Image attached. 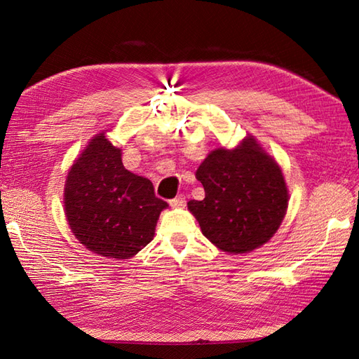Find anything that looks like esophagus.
I'll list each match as a JSON object with an SVG mask.
<instances>
[{
	"label": "esophagus",
	"instance_id": "esophagus-1",
	"mask_svg": "<svg viewBox=\"0 0 359 359\" xmlns=\"http://www.w3.org/2000/svg\"><path fill=\"white\" fill-rule=\"evenodd\" d=\"M186 202L187 201H186V196H184V194H180V196L169 201L170 206H173V208H184V206H186Z\"/></svg>",
	"mask_w": 359,
	"mask_h": 359
}]
</instances>
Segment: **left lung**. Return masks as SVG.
I'll use <instances>...</instances> for the list:
<instances>
[{
  "instance_id": "1",
  "label": "left lung",
  "mask_w": 359,
  "mask_h": 359,
  "mask_svg": "<svg viewBox=\"0 0 359 359\" xmlns=\"http://www.w3.org/2000/svg\"><path fill=\"white\" fill-rule=\"evenodd\" d=\"M205 198L190 201L202 233L223 252L241 255L271 240L287 210V187L276 160L247 136L233 149L219 148L196 170Z\"/></svg>"
}]
</instances>
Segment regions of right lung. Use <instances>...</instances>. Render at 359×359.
<instances>
[{
    "label": "right lung",
    "mask_w": 359,
    "mask_h": 359,
    "mask_svg": "<svg viewBox=\"0 0 359 359\" xmlns=\"http://www.w3.org/2000/svg\"><path fill=\"white\" fill-rule=\"evenodd\" d=\"M168 202L148 178L127 170L121 149L99 133L67 173L64 210L73 235L103 257L128 259L154 238Z\"/></svg>",
    "instance_id": "obj_1"
}]
</instances>
